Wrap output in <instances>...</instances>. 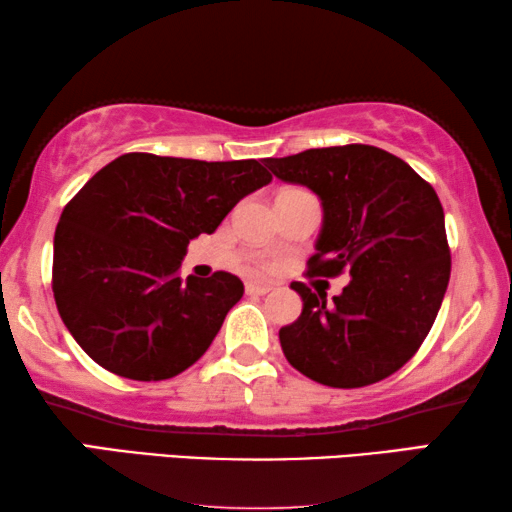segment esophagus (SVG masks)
<instances>
[{"label":"esophagus","mask_w":512,"mask_h":512,"mask_svg":"<svg viewBox=\"0 0 512 512\" xmlns=\"http://www.w3.org/2000/svg\"><path fill=\"white\" fill-rule=\"evenodd\" d=\"M273 285H266V282H246V294L250 296H264L269 294Z\"/></svg>","instance_id":"esophagus-1"}]
</instances>
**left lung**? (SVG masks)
Returning <instances> with one entry per match:
<instances>
[{
	"label": "left lung",
	"instance_id": "left-lung-1",
	"mask_svg": "<svg viewBox=\"0 0 512 512\" xmlns=\"http://www.w3.org/2000/svg\"><path fill=\"white\" fill-rule=\"evenodd\" d=\"M282 182L303 184L323 207L307 273L351 282L326 291L294 282L303 312L280 328L285 358L328 387H364L399 371L433 328L451 275L444 209L431 184L373 145L314 148L264 159Z\"/></svg>",
	"mask_w": 512,
	"mask_h": 512
}]
</instances>
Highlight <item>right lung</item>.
<instances>
[{"mask_svg": "<svg viewBox=\"0 0 512 512\" xmlns=\"http://www.w3.org/2000/svg\"><path fill=\"white\" fill-rule=\"evenodd\" d=\"M273 180L255 159L129 152L88 180L54 234L52 291L70 335L116 376L173 378L202 358L243 296L237 275L180 278L186 246Z\"/></svg>", "mask_w": 512, "mask_h": 512, "instance_id": "1", "label": "right lung"}]
</instances>
